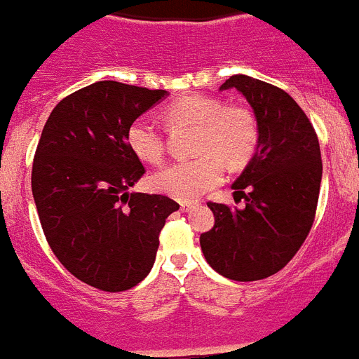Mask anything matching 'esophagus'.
Instances as JSON below:
<instances>
[{
    "label": "esophagus",
    "mask_w": 359,
    "mask_h": 359,
    "mask_svg": "<svg viewBox=\"0 0 359 359\" xmlns=\"http://www.w3.org/2000/svg\"><path fill=\"white\" fill-rule=\"evenodd\" d=\"M194 208H197V203H180V210L182 212H191Z\"/></svg>",
    "instance_id": "1"
}]
</instances>
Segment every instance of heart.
<instances>
[{
  "label": "heart",
  "instance_id": "b5f03b06",
  "mask_svg": "<svg viewBox=\"0 0 359 359\" xmlns=\"http://www.w3.org/2000/svg\"><path fill=\"white\" fill-rule=\"evenodd\" d=\"M162 114L170 128L194 126L191 149L197 155L153 173L149 177L153 191L182 203L195 201L221 182L224 175L222 162L230 170H241L257 151V122L246 107L226 105L215 96L186 95L170 102ZM126 142L138 161L158 164L164 158V135L144 116L129 123Z\"/></svg>",
  "mask_w": 359,
  "mask_h": 359
}]
</instances>
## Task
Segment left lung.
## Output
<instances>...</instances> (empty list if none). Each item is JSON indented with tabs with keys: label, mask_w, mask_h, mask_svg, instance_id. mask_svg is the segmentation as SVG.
I'll return each mask as SVG.
<instances>
[{
	"label": "left lung",
	"mask_w": 359,
	"mask_h": 359,
	"mask_svg": "<svg viewBox=\"0 0 359 359\" xmlns=\"http://www.w3.org/2000/svg\"><path fill=\"white\" fill-rule=\"evenodd\" d=\"M245 95L254 109L259 146L231 188L243 210L208 203L215 224L201 236L208 264L233 281L277 273L305 243L314 224L323 162L318 135L288 93L236 74L221 86Z\"/></svg>",
	"instance_id": "1"
}]
</instances>
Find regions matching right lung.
<instances>
[{"label": "right lung", "mask_w": 359, "mask_h": 359, "mask_svg": "<svg viewBox=\"0 0 359 359\" xmlns=\"http://www.w3.org/2000/svg\"><path fill=\"white\" fill-rule=\"evenodd\" d=\"M164 89L96 82L65 96L41 131L32 195L60 263L89 287L123 292L149 273L165 219L179 204L131 194L146 173L126 142L128 126Z\"/></svg>", "instance_id": "1"}]
</instances>
